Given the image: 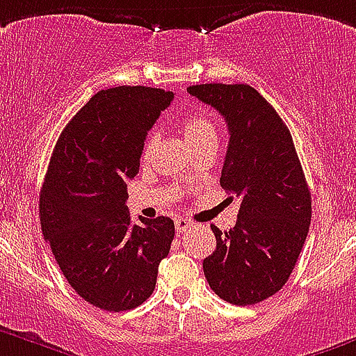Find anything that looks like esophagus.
<instances>
[{
    "instance_id": "34e87169",
    "label": "esophagus",
    "mask_w": 356,
    "mask_h": 356,
    "mask_svg": "<svg viewBox=\"0 0 356 356\" xmlns=\"http://www.w3.org/2000/svg\"><path fill=\"white\" fill-rule=\"evenodd\" d=\"M191 227H193V222L186 220V218H177V220H175V230H177L179 234L186 232V230L191 229Z\"/></svg>"
}]
</instances>
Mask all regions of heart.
Here are the masks:
<instances>
[{
	"mask_svg": "<svg viewBox=\"0 0 356 356\" xmlns=\"http://www.w3.org/2000/svg\"><path fill=\"white\" fill-rule=\"evenodd\" d=\"M182 127H184L186 138H188V142H190L191 145L198 142H204V140H216V127H214L213 120L204 113L188 115V117L184 118V122H182ZM156 140H158L156 133H150L149 136H147L143 154H150V150L154 149L156 145Z\"/></svg>",
	"mask_w": 356,
	"mask_h": 356,
	"instance_id": "1",
	"label": "heart"
}]
</instances>
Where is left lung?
I'll list each match as a JSON object with an SVG mask.
<instances>
[{
  "mask_svg": "<svg viewBox=\"0 0 356 356\" xmlns=\"http://www.w3.org/2000/svg\"><path fill=\"white\" fill-rule=\"evenodd\" d=\"M188 94L225 118L220 184L241 202L229 232L211 225L216 250L204 259V275L222 300L254 305L284 287L305 245L312 216L305 174L289 129L255 88L207 83Z\"/></svg>",
  "mask_w": 356,
  "mask_h": 356,
  "instance_id": "8db88e82",
  "label": "left lung"
}]
</instances>
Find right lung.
I'll return each mask as SVG.
<instances>
[{
	"mask_svg": "<svg viewBox=\"0 0 356 356\" xmlns=\"http://www.w3.org/2000/svg\"><path fill=\"white\" fill-rule=\"evenodd\" d=\"M174 99L150 86L101 90L60 134L40 190V225L70 287L92 305L122 312L152 294L175 227L158 216L131 223L127 184L147 131Z\"/></svg>",
	"mask_w": 356,
	"mask_h": 356,
	"instance_id": "1",
	"label": "right lung"
}]
</instances>
